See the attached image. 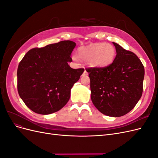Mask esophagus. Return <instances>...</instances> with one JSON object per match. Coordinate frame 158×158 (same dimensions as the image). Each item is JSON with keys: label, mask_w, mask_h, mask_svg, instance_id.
Here are the masks:
<instances>
[{"label": "esophagus", "mask_w": 158, "mask_h": 158, "mask_svg": "<svg viewBox=\"0 0 158 158\" xmlns=\"http://www.w3.org/2000/svg\"><path fill=\"white\" fill-rule=\"evenodd\" d=\"M88 72L86 71V70H84V73H83V74L84 75H85V76H86V75H88Z\"/></svg>", "instance_id": "34e87169"}]
</instances>
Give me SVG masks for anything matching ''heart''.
Segmentation results:
<instances>
[{"instance_id":"obj_1","label":"heart","mask_w":158,"mask_h":158,"mask_svg":"<svg viewBox=\"0 0 158 158\" xmlns=\"http://www.w3.org/2000/svg\"><path fill=\"white\" fill-rule=\"evenodd\" d=\"M78 53L80 59L85 63H91L98 68H104L113 63L116 56V50L109 43H96L80 47ZM73 59L76 62L80 60L76 55L73 56Z\"/></svg>"}]
</instances>
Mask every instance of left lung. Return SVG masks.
Listing matches in <instances>:
<instances>
[{
    "mask_svg": "<svg viewBox=\"0 0 158 158\" xmlns=\"http://www.w3.org/2000/svg\"><path fill=\"white\" fill-rule=\"evenodd\" d=\"M113 44L117 55L111 64L85 70L94 106L107 116L118 117L130 112L140 99L144 67L134 52Z\"/></svg>",
    "mask_w": 158,
    "mask_h": 158,
    "instance_id": "obj_1",
    "label": "left lung"
}]
</instances>
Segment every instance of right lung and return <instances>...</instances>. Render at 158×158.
Listing matches in <instances>:
<instances>
[{"instance_id":"add662e5","label":"right lung","mask_w":158,"mask_h":158,"mask_svg":"<svg viewBox=\"0 0 158 158\" xmlns=\"http://www.w3.org/2000/svg\"><path fill=\"white\" fill-rule=\"evenodd\" d=\"M76 44L61 41L28 51L19 63L18 92L31 111L49 114L59 111L67 103L70 89L80 79L84 69L69 65Z\"/></svg>"}]
</instances>
